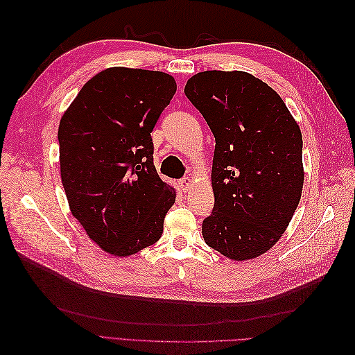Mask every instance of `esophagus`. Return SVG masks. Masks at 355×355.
I'll return each mask as SVG.
<instances>
[{"instance_id": "esophagus-1", "label": "esophagus", "mask_w": 355, "mask_h": 355, "mask_svg": "<svg viewBox=\"0 0 355 355\" xmlns=\"http://www.w3.org/2000/svg\"><path fill=\"white\" fill-rule=\"evenodd\" d=\"M179 187H180V189L184 191V192H188V191H191L192 187H194V179L187 176V178H184L182 180H179Z\"/></svg>"}]
</instances>
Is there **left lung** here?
<instances>
[{
  "mask_svg": "<svg viewBox=\"0 0 355 355\" xmlns=\"http://www.w3.org/2000/svg\"><path fill=\"white\" fill-rule=\"evenodd\" d=\"M185 94L216 141L204 241L232 261L254 259L282 239L300 201L302 133L278 93L249 72H198Z\"/></svg>",
  "mask_w": 355,
  "mask_h": 355,
  "instance_id": "8db88e82",
  "label": "left lung"
}]
</instances>
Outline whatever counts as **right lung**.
<instances>
[{"instance_id": "obj_1", "label": "right lung", "mask_w": 355, "mask_h": 355, "mask_svg": "<svg viewBox=\"0 0 355 355\" xmlns=\"http://www.w3.org/2000/svg\"><path fill=\"white\" fill-rule=\"evenodd\" d=\"M175 93L166 72L114 67L85 83L60 118L71 213L106 253L135 254L163 234L176 189L157 173L151 133Z\"/></svg>"}]
</instances>
